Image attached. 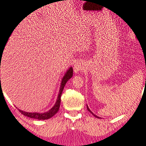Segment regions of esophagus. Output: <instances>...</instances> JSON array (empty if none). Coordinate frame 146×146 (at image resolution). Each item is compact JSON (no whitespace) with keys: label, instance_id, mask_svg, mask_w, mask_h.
I'll return each instance as SVG.
<instances>
[{"label":"esophagus","instance_id":"esophagus-1","mask_svg":"<svg viewBox=\"0 0 146 146\" xmlns=\"http://www.w3.org/2000/svg\"><path fill=\"white\" fill-rule=\"evenodd\" d=\"M83 68H84V66L80 62H77L76 63H75L74 66H73V70H74L75 73H78L79 72L82 71Z\"/></svg>","mask_w":146,"mask_h":146}]
</instances>
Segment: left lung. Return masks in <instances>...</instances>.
<instances>
[{
	"label": "left lung",
	"instance_id": "obj_1",
	"mask_svg": "<svg viewBox=\"0 0 146 146\" xmlns=\"http://www.w3.org/2000/svg\"><path fill=\"white\" fill-rule=\"evenodd\" d=\"M87 109H88V111H89V112H90V113H92V114H93V115H94V116H95V117H96V118H99V117H98V116H97V115H95V114H94V113H93V112H92V111H90V109H89V108H88V106H87Z\"/></svg>",
	"mask_w": 146,
	"mask_h": 146
}]
</instances>
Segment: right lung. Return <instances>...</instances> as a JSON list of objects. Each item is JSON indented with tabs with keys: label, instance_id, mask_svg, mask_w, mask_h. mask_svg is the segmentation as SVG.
<instances>
[{
	"label": "right lung",
	"instance_id": "obj_1",
	"mask_svg": "<svg viewBox=\"0 0 146 146\" xmlns=\"http://www.w3.org/2000/svg\"><path fill=\"white\" fill-rule=\"evenodd\" d=\"M3 50H1V51L0 50L1 62V58H2V56H3ZM0 68H1V66H0ZM72 76H73V68L70 67L68 69L67 71H66V73H65L64 76H63V78H62L61 83H60V90H59V93H58V96L56 102L55 103V105L53 106V107L51 109H50L48 111L40 113H28V112H25V111H21V110H19L20 112H21L23 115H25V116L29 117V118H34V119H38V120H47V119H49V118H50L51 117H53V115H54L56 113H57V112L58 111L59 108H60V101H61V100H60V97H61L62 92H63V88H64L65 85L66 84V83H67L68 80L69 79L71 78ZM0 83H1V78H0Z\"/></svg>",
	"mask_w": 146,
	"mask_h": 146
}]
</instances>
